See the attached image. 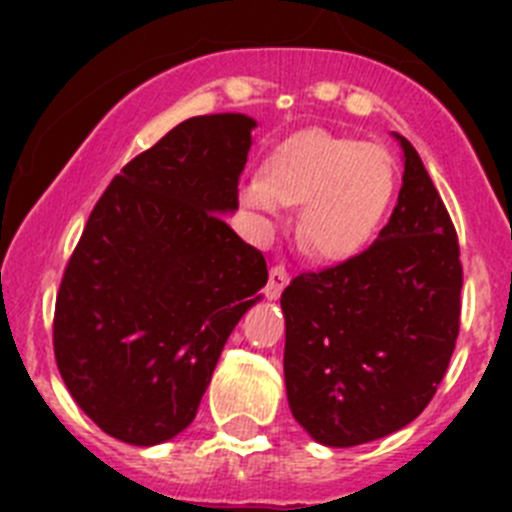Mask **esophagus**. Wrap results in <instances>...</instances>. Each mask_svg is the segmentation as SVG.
Masks as SVG:
<instances>
[{
    "instance_id": "1",
    "label": "esophagus",
    "mask_w": 512,
    "mask_h": 512,
    "mask_svg": "<svg viewBox=\"0 0 512 512\" xmlns=\"http://www.w3.org/2000/svg\"><path fill=\"white\" fill-rule=\"evenodd\" d=\"M289 282V271L284 269L282 264H274L269 269V279H266V297H271V300H277L279 295H282V289L287 287Z\"/></svg>"
}]
</instances>
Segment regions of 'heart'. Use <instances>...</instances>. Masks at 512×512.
<instances>
[{
	"label": "heart",
	"instance_id": "heart-1",
	"mask_svg": "<svg viewBox=\"0 0 512 512\" xmlns=\"http://www.w3.org/2000/svg\"><path fill=\"white\" fill-rule=\"evenodd\" d=\"M395 189L390 153L372 143L310 130L266 158L264 174L243 184L241 200L271 215L302 205L297 238L318 259H346L382 223Z\"/></svg>",
	"mask_w": 512,
	"mask_h": 512
}]
</instances>
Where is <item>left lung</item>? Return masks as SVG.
<instances>
[{"label":"left lung","instance_id":"obj_1","mask_svg":"<svg viewBox=\"0 0 512 512\" xmlns=\"http://www.w3.org/2000/svg\"><path fill=\"white\" fill-rule=\"evenodd\" d=\"M372 246L282 292L284 379L297 423L325 446H359L418 418L459 336V238L418 151Z\"/></svg>","mask_w":512,"mask_h":512}]
</instances>
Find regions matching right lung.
Returning <instances> with one entry per match:
<instances>
[{
  "label": "right lung",
  "instance_id": "right-lung-1",
  "mask_svg": "<svg viewBox=\"0 0 512 512\" xmlns=\"http://www.w3.org/2000/svg\"><path fill=\"white\" fill-rule=\"evenodd\" d=\"M256 122H179L122 166L71 253L53 315V354L84 413L133 446L182 433L223 346L259 300L266 261L223 220Z\"/></svg>",
  "mask_w": 512,
  "mask_h": 512
}]
</instances>
